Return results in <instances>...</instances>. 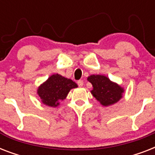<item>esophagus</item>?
<instances>
[{
	"mask_svg": "<svg viewBox=\"0 0 155 155\" xmlns=\"http://www.w3.org/2000/svg\"><path fill=\"white\" fill-rule=\"evenodd\" d=\"M77 84L80 87H82L83 85H84V81H83V80H79L77 82Z\"/></svg>",
	"mask_w": 155,
	"mask_h": 155,
	"instance_id": "obj_1",
	"label": "esophagus"
}]
</instances>
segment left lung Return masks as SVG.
Instances as JSON below:
<instances>
[{
  "instance_id": "obj_1",
  "label": "left lung",
  "mask_w": 155,
  "mask_h": 155,
  "mask_svg": "<svg viewBox=\"0 0 155 155\" xmlns=\"http://www.w3.org/2000/svg\"><path fill=\"white\" fill-rule=\"evenodd\" d=\"M87 80L93 87L91 93L102 105L113 104L122 97L124 88L104 75H92L87 77Z\"/></svg>"
}]
</instances>
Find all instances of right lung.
<instances>
[{"label":"right lung","mask_w":155,"mask_h":155,"mask_svg":"<svg viewBox=\"0 0 155 155\" xmlns=\"http://www.w3.org/2000/svg\"><path fill=\"white\" fill-rule=\"evenodd\" d=\"M77 87L78 85L70 79L54 74L40 85L38 88V94L44 104L56 107L67 97L71 89Z\"/></svg>","instance_id":"1"}]
</instances>
